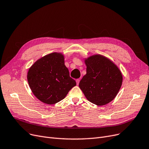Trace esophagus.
<instances>
[{"label":"esophagus","instance_id":"34e87169","mask_svg":"<svg viewBox=\"0 0 149 149\" xmlns=\"http://www.w3.org/2000/svg\"><path fill=\"white\" fill-rule=\"evenodd\" d=\"M79 81H80V79H77L76 80V84H79Z\"/></svg>","mask_w":149,"mask_h":149}]
</instances>
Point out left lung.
I'll return each mask as SVG.
<instances>
[{
    "label": "left lung",
    "mask_w": 149,
    "mask_h": 149,
    "mask_svg": "<svg viewBox=\"0 0 149 149\" xmlns=\"http://www.w3.org/2000/svg\"><path fill=\"white\" fill-rule=\"evenodd\" d=\"M86 75L79 87L91 103L102 106L114 99L122 83V75L116 65L101 55L91 56L86 60Z\"/></svg>",
    "instance_id": "obj_1"
}]
</instances>
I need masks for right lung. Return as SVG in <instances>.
Instances as JSON below:
<instances>
[{
    "mask_svg": "<svg viewBox=\"0 0 149 149\" xmlns=\"http://www.w3.org/2000/svg\"><path fill=\"white\" fill-rule=\"evenodd\" d=\"M27 81L35 96L48 104L63 100L76 84L65 67L63 56L56 52L35 62L28 71Z\"/></svg>",
    "mask_w": 149,
    "mask_h": 149,
    "instance_id": "add662e5",
    "label": "right lung"
}]
</instances>
